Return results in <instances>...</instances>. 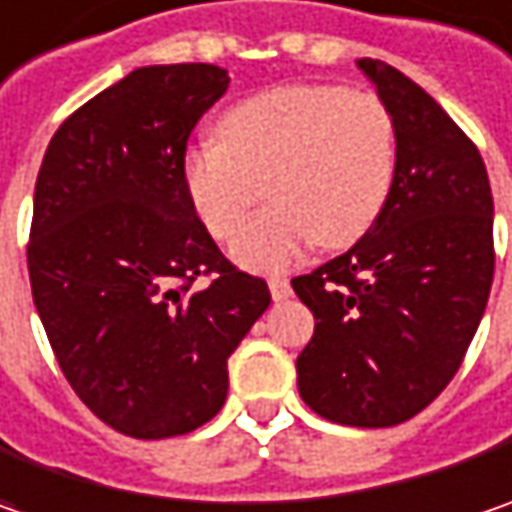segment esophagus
Masks as SVG:
<instances>
[{"label": "esophagus", "instance_id": "34e87169", "mask_svg": "<svg viewBox=\"0 0 512 512\" xmlns=\"http://www.w3.org/2000/svg\"><path fill=\"white\" fill-rule=\"evenodd\" d=\"M269 289H272V298L275 301H286L292 295V286L286 278H269Z\"/></svg>", "mask_w": 512, "mask_h": 512}]
</instances>
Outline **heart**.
<instances>
[{
    "label": "heart",
    "mask_w": 512,
    "mask_h": 512,
    "mask_svg": "<svg viewBox=\"0 0 512 512\" xmlns=\"http://www.w3.org/2000/svg\"><path fill=\"white\" fill-rule=\"evenodd\" d=\"M397 118L376 92L342 83H284L231 104L217 144H194L182 185L196 217L231 240L262 191L273 205L243 229L234 257L284 269L316 243L347 249L382 214L397 173Z\"/></svg>",
    "instance_id": "b5f03b06"
}]
</instances>
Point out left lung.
Masks as SVG:
<instances>
[{
    "label": "left lung",
    "mask_w": 512,
    "mask_h": 512,
    "mask_svg": "<svg viewBox=\"0 0 512 512\" xmlns=\"http://www.w3.org/2000/svg\"><path fill=\"white\" fill-rule=\"evenodd\" d=\"M397 118L394 188L345 255L292 278L316 333L298 391L324 420L406 423L452 382L484 316L496 246L493 194L475 141L432 95L382 60H359Z\"/></svg>",
    "instance_id": "8db88e82"
}]
</instances>
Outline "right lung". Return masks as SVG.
I'll return each mask as SVG.
<instances>
[{"mask_svg":"<svg viewBox=\"0 0 512 512\" xmlns=\"http://www.w3.org/2000/svg\"><path fill=\"white\" fill-rule=\"evenodd\" d=\"M220 66H144L60 124L34 188L28 275L57 365L109 429L188 435L272 295L196 217L182 162L226 92Z\"/></svg>","mask_w":512,"mask_h":512,"instance_id":"right-lung-1","label":"right lung"}]
</instances>
